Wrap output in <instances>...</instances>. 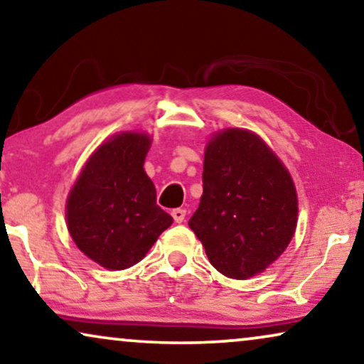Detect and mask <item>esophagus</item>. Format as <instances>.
Listing matches in <instances>:
<instances>
[{
  "instance_id": "esophagus-1",
  "label": "esophagus",
  "mask_w": 364,
  "mask_h": 364,
  "mask_svg": "<svg viewBox=\"0 0 364 364\" xmlns=\"http://www.w3.org/2000/svg\"><path fill=\"white\" fill-rule=\"evenodd\" d=\"M172 217L173 220H176V223H182L183 218H186V210H183V208H173Z\"/></svg>"
}]
</instances>
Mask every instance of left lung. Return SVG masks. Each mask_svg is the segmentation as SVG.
I'll return each instance as SVG.
<instances>
[{"label": "left lung", "instance_id": "obj_1", "mask_svg": "<svg viewBox=\"0 0 364 364\" xmlns=\"http://www.w3.org/2000/svg\"><path fill=\"white\" fill-rule=\"evenodd\" d=\"M203 193L188 227L222 275L247 280L290 245L298 222L291 173L248 129L212 134L203 154Z\"/></svg>", "mask_w": 364, "mask_h": 364}]
</instances>
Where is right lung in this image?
Returning <instances> with one entry per match:
<instances>
[{"mask_svg":"<svg viewBox=\"0 0 364 364\" xmlns=\"http://www.w3.org/2000/svg\"><path fill=\"white\" fill-rule=\"evenodd\" d=\"M152 136L122 131L106 139L69 188L66 225L87 258L107 270H126L147 255L173 218L156 203L144 171Z\"/></svg>","mask_w":364,"mask_h":364,"instance_id":"add662e5","label":"right lung"}]
</instances>
